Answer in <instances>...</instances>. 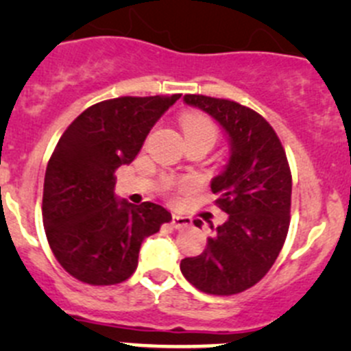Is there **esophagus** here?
<instances>
[{
	"mask_svg": "<svg viewBox=\"0 0 351 351\" xmlns=\"http://www.w3.org/2000/svg\"><path fill=\"white\" fill-rule=\"evenodd\" d=\"M173 226H175L176 229H185L189 228L190 224H192V219L186 217V215H180V214H173V219H171Z\"/></svg>",
	"mask_w": 351,
	"mask_h": 351,
	"instance_id": "1",
	"label": "esophagus"
}]
</instances>
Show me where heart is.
I'll use <instances>...</instances> for the list:
<instances>
[{
  "instance_id": "obj_1",
  "label": "heart",
  "mask_w": 351,
  "mask_h": 351,
  "mask_svg": "<svg viewBox=\"0 0 351 351\" xmlns=\"http://www.w3.org/2000/svg\"><path fill=\"white\" fill-rule=\"evenodd\" d=\"M182 125L183 130H185V136L204 134V136H208L210 139H215V136H217V129H215L214 122L208 120L207 117L197 115V113H189V115L183 117Z\"/></svg>"
}]
</instances>
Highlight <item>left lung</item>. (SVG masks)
<instances>
[{
    "mask_svg": "<svg viewBox=\"0 0 351 351\" xmlns=\"http://www.w3.org/2000/svg\"><path fill=\"white\" fill-rule=\"evenodd\" d=\"M229 141V159L212 178L215 204L228 214L198 256L180 263L183 277L214 295H232L261 280L277 260L290 224L292 175L280 139L254 110L231 100L185 95ZM202 228V221H193Z\"/></svg>",
    "mask_w": 351,
    "mask_h": 351,
    "instance_id": "1",
    "label": "left lung"
}]
</instances>
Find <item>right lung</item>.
Masks as SVG:
<instances>
[{
  "mask_svg": "<svg viewBox=\"0 0 351 351\" xmlns=\"http://www.w3.org/2000/svg\"><path fill=\"white\" fill-rule=\"evenodd\" d=\"M182 95L120 97L74 119L49 159L42 217L61 267L90 285L127 280L141 244L171 214L161 205L117 198L115 171L130 165L147 134Z\"/></svg>",
  "mask_w": 351,
  "mask_h": 351,
  "instance_id": "add662e5",
  "label": "right lung"
}]
</instances>
